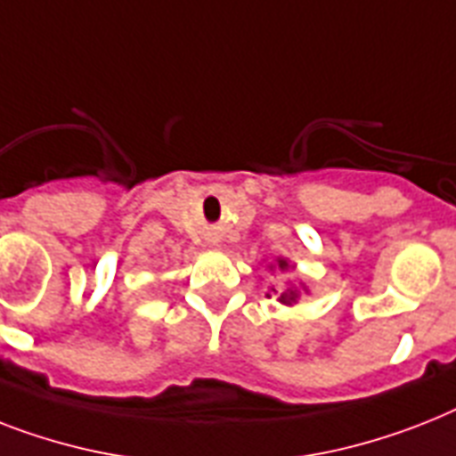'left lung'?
<instances>
[{
	"label": "left lung",
	"mask_w": 456,
	"mask_h": 456,
	"mask_svg": "<svg viewBox=\"0 0 456 456\" xmlns=\"http://www.w3.org/2000/svg\"><path fill=\"white\" fill-rule=\"evenodd\" d=\"M276 266H279L281 272H286V269H290V262L283 260V257H279V260H276ZM272 292H279V290H276V288H272ZM297 297H299V290L295 286H290V288H286V290L279 292L281 305H288V306L295 305V302H297Z\"/></svg>",
	"instance_id": "left-lung-1"
}]
</instances>
